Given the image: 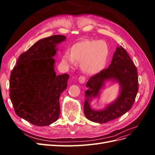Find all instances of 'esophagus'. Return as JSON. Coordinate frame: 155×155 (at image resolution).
<instances>
[{"mask_svg": "<svg viewBox=\"0 0 155 155\" xmlns=\"http://www.w3.org/2000/svg\"><path fill=\"white\" fill-rule=\"evenodd\" d=\"M78 80H79V82L80 83H84L86 81V78L85 76H80Z\"/></svg>", "mask_w": 155, "mask_h": 155, "instance_id": "obj_1", "label": "esophagus"}]
</instances>
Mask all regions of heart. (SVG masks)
Wrapping results in <instances>:
<instances>
[{"mask_svg": "<svg viewBox=\"0 0 155 155\" xmlns=\"http://www.w3.org/2000/svg\"><path fill=\"white\" fill-rule=\"evenodd\" d=\"M109 56V48L104 41L85 39L75 43L71 54L64 53L63 62L70 66L76 64V61L81 62L84 72L95 74L104 68Z\"/></svg>", "mask_w": 155, "mask_h": 155, "instance_id": "heart-1", "label": "heart"}]
</instances>
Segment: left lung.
I'll return each mask as SVG.
<instances>
[{
	"instance_id": "obj_1",
	"label": "left lung",
	"mask_w": 155,
	"mask_h": 155,
	"mask_svg": "<svg viewBox=\"0 0 155 155\" xmlns=\"http://www.w3.org/2000/svg\"><path fill=\"white\" fill-rule=\"evenodd\" d=\"M107 80L118 82L121 87L117 100L104 110L95 111L90 108L89 101L95 97ZM86 86V100L84 104V114L87 118L94 122L105 124L115 120L129 111L133 107L138 91L137 69L127 51L120 46L117 47L110 64L89 79Z\"/></svg>"
}]
</instances>
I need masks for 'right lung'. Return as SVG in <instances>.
<instances>
[{"label":"right lung","instance_id":"add662e5","mask_svg":"<svg viewBox=\"0 0 155 155\" xmlns=\"http://www.w3.org/2000/svg\"><path fill=\"white\" fill-rule=\"evenodd\" d=\"M66 37L52 35L37 41L20 55L10 79V97L17 116L37 126L57 120L59 97L67 87L69 75L56 76V45Z\"/></svg>","mask_w":155,"mask_h":155}]
</instances>
